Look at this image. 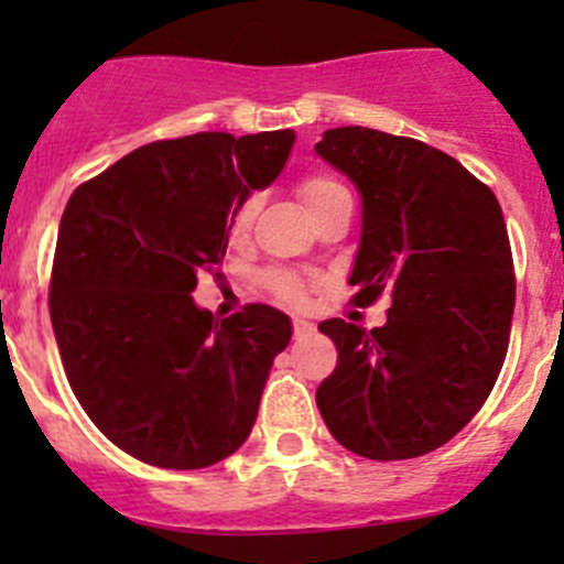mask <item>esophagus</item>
Masks as SVG:
<instances>
[{
  "label": "esophagus",
  "instance_id": "obj_1",
  "mask_svg": "<svg viewBox=\"0 0 564 564\" xmlns=\"http://www.w3.org/2000/svg\"><path fill=\"white\" fill-rule=\"evenodd\" d=\"M311 333H314V324L305 318H294V338H308Z\"/></svg>",
  "mask_w": 564,
  "mask_h": 564
}]
</instances>
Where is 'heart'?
I'll return each mask as SVG.
<instances>
[{
    "instance_id": "1",
    "label": "heart",
    "mask_w": 564,
    "mask_h": 564,
    "mask_svg": "<svg viewBox=\"0 0 564 564\" xmlns=\"http://www.w3.org/2000/svg\"><path fill=\"white\" fill-rule=\"evenodd\" d=\"M335 191H340V185L324 174L305 176V180L297 185V193H300V198H303L305 209H311L314 204L322 202V198H327L329 193H335ZM253 209H256L253 198H246V202L237 207L235 220H231V226H235V235H242V231L248 229L250 220H253ZM267 283H270L272 292H275L281 300H286V303H303L305 300V283H303V278H297L294 272H270Z\"/></svg>"
}]
</instances>
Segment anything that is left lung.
Wrapping results in <instances>:
<instances>
[{"mask_svg":"<svg viewBox=\"0 0 564 564\" xmlns=\"http://www.w3.org/2000/svg\"><path fill=\"white\" fill-rule=\"evenodd\" d=\"M316 155L362 198L357 303L392 297L371 333L344 318L318 324L338 366L316 406L357 456H425L475 417L508 355L516 278L502 207L456 158L406 135L333 128Z\"/></svg>","mask_w":564,"mask_h":564,"instance_id":"left-lung-1","label":"left lung"}]
</instances>
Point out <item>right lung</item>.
<instances>
[{"label":"right lung","mask_w":564,"mask_h":564,"mask_svg":"<svg viewBox=\"0 0 564 564\" xmlns=\"http://www.w3.org/2000/svg\"><path fill=\"white\" fill-rule=\"evenodd\" d=\"M292 147L294 130L155 141L76 187L62 213L48 300L62 366L89 420L144 464L213 466L253 429L292 318L248 305L218 322L191 294Z\"/></svg>","instance_id":"1"}]
</instances>
